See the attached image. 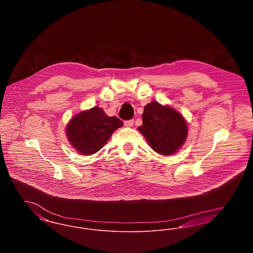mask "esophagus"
<instances>
[{
	"mask_svg": "<svg viewBox=\"0 0 253 253\" xmlns=\"http://www.w3.org/2000/svg\"><path fill=\"white\" fill-rule=\"evenodd\" d=\"M124 125H125L126 127H132V125H133V121H132V120L125 121H124Z\"/></svg>",
	"mask_w": 253,
	"mask_h": 253,
	"instance_id": "34e87169",
	"label": "esophagus"
}]
</instances>
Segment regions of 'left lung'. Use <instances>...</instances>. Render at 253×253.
<instances>
[{
  "instance_id": "left-lung-1",
  "label": "left lung",
  "mask_w": 253,
  "mask_h": 253,
  "mask_svg": "<svg viewBox=\"0 0 253 253\" xmlns=\"http://www.w3.org/2000/svg\"><path fill=\"white\" fill-rule=\"evenodd\" d=\"M138 127L152 149L163 156L174 154L186 140L187 123L178 112L157 101L147 104Z\"/></svg>"
}]
</instances>
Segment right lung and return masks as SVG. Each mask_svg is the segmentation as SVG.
<instances>
[{"instance_id": "obj_1", "label": "right lung", "mask_w": 253, "mask_h": 253, "mask_svg": "<svg viewBox=\"0 0 253 253\" xmlns=\"http://www.w3.org/2000/svg\"><path fill=\"white\" fill-rule=\"evenodd\" d=\"M123 125L117 117H108L97 106L75 116L66 128L69 142L84 156L98 152L112 133Z\"/></svg>"}]
</instances>
